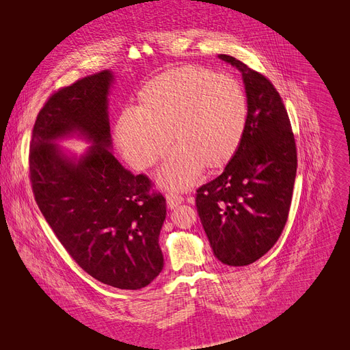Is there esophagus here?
Here are the masks:
<instances>
[{
  "label": "esophagus",
  "instance_id": "esophagus-1",
  "mask_svg": "<svg viewBox=\"0 0 350 350\" xmlns=\"http://www.w3.org/2000/svg\"><path fill=\"white\" fill-rule=\"evenodd\" d=\"M165 198H167V206L170 208H176L177 206H180L183 203V201H185V198L176 193H167L165 194Z\"/></svg>",
  "mask_w": 350,
  "mask_h": 350
}]
</instances>
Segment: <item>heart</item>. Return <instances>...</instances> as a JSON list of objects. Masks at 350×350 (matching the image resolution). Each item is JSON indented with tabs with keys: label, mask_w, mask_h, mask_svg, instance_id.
<instances>
[{
	"label": "heart",
	"mask_w": 350,
	"mask_h": 350,
	"mask_svg": "<svg viewBox=\"0 0 350 350\" xmlns=\"http://www.w3.org/2000/svg\"><path fill=\"white\" fill-rule=\"evenodd\" d=\"M247 116V96L238 81L185 65L160 73L140 89L139 109L123 110L116 139L136 170L160 160L170 139L176 147L161 181L189 189L203 167L214 172L231 161L243 142Z\"/></svg>",
	"instance_id": "1"
}]
</instances>
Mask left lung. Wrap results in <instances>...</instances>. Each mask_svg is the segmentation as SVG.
Here are the masks:
<instances>
[{
	"label": "left lung",
	"mask_w": 350,
	"mask_h": 350,
	"mask_svg": "<svg viewBox=\"0 0 350 350\" xmlns=\"http://www.w3.org/2000/svg\"><path fill=\"white\" fill-rule=\"evenodd\" d=\"M248 103L243 142L224 172L198 187L197 213L214 255L226 265L260 260L286 224L297 176V144L278 90L262 73L230 55Z\"/></svg>",
	"instance_id": "8db88e82"
}]
</instances>
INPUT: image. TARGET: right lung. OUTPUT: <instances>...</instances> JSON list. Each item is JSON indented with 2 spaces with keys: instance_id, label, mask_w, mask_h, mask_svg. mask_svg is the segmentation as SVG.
I'll use <instances>...</instances> for the list:
<instances>
[{
  "instance_id": "add662e5",
  "label": "right lung",
  "mask_w": 350,
  "mask_h": 350,
  "mask_svg": "<svg viewBox=\"0 0 350 350\" xmlns=\"http://www.w3.org/2000/svg\"><path fill=\"white\" fill-rule=\"evenodd\" d=\"M112 82V72L102 70L48 98L33 124L29 180L46 223L85 272L110 286L140 289L163 269L165 198L109 152ZM72 133L94 143L78 161L53 144Z\"/></svg>"
}]
</instances>
